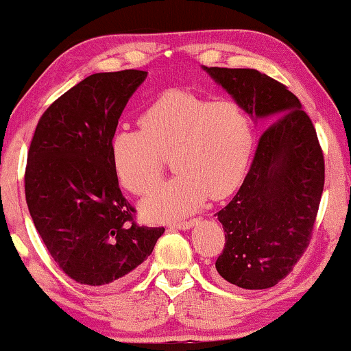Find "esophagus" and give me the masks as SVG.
Masks as SVG:
<instances>
[{
	"label": "esophagus",
	"instance_id": "obj_1",
	"mask_svg": "<svg viewBox=\"0 0 351 351\" xmlns=\"http://www.w3.org/2000/svg\"><path fill=\"white\" fill-rule=\"evenodd\" d=\"M198 219H190V221H177L172 224L171 227H174V229H180V230H189L192 229V227L197 224Z\"/></svg>",
	"mask_w": 351,
	"mask_h": 351
}]
</instances>
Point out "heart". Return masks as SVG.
<instances>
[{"instance_id":"1","label":"heart","mask_w":351,"mask_h":351,"mask_svg":"<svg viewBox=\"0 0 351 351\" xmlns=\"http://www.w3.org/2000/svg\"><path fill=\"white\" fill-rule=\"evenodd\" d=\"M142 130H116L109 142L117 180L135 195L156 185L172 158L177 174L142 203L149 221L165 222L197 211L211 197H229L247 172L253 149L252 121L232 99L167 90L138 117Z\"/></svg>"}]
</instances>
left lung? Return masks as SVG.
Here are the masks:
<instances>
[{"label":"left lung","mask_w":351,"mask_h":351,"mask_svg":"<svg viewBox=\"0 0 351 351\" xmlns=\"http://www.w3.org/2000/svg\"><path fill=\"white\" fill-rule=\"evenodd\" d=\"M203 71L254 122L279 117L259 138L239 192L216 215L226 232L216 277L240 289H269L309 245L324 189L322 149L300 99L280 82L256 69Z\"/></svg>","instance_id":"8db88e82"}]
</instances>
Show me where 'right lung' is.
Instances as JSON below:
<instances>
[{"instance_id": "1", "label": "right lung", "mask_w": 351, "mask_h": 351, "mask_svg": "<svg viewBox=\"0 0 351 351\" xmlns=\"http://www.w3.org/2000/svg\"><path fill=\"white\" fill-rule=\"evenodd\" d=\"M148 72H99L59 97L36 124L25 199L56 265L92 287L116 285L152 254L165 227L138 226L119 189L109 142Z\"/></svg>"}]
</instances>
